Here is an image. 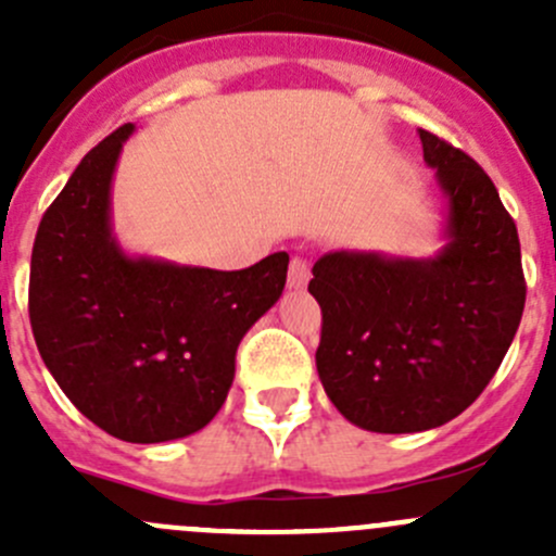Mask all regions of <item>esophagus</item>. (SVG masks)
Instances as JSON below:
<instances>
[{
    "instance_id": "1",
    "label": "esophagus",
    "mask_w": 556,
    "mask_h": 556,
    "mask_svg": "<svg viewBox=\"0 0 556 556\" xmlns=\"http://www.w3.org/2000/svg\"><path fill=\"white\" fill-rule=\"evenodd\" d=\"M309 263L304 261V257H293L290 261V268H288V288L290 290H304L306 285H309Z\"/></svg>"
}]
</instances>
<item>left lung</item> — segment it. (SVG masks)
Returning <instances> with one entry per match:
<instances>
[{"mask_svg": "<svg viewBox=\"0 0 556 556\" xmlns=\"http://www.w3.org/2000/svg\"><path fill=\"white\" fill-rule=\"evenodd\" d=\"M446 201L428 257L333 250L314 263L317 374L330 403L371 433H422L481 395L517 336L525 274L517 226L486 172L422 131Z\"/></svg>", "mask_w": 556, "mask_h": 556, "instance_id": "8db88e82", "label": "left lung"}]
</instances>
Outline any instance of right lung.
<instances>
[{
  "instance_id": "obj_1",
  "label": "right lung",
  "mask_w": 556,
  "mask_h": 556,
  "mask_svg": "<svg viewBox=\"0 0 556 556\" xmlns=\"http://www.w3.org/2000/svg\"><path fill=\"white\" fill-rule=\"evenodd\" d=\"M134 128L99 142L42 215L29 317L45 366L77 412L128 444H164L220 412L239 341L282 295L290 255L217 271L123 250L112 177Z\"/></svg>"
}]
</instances>
